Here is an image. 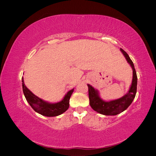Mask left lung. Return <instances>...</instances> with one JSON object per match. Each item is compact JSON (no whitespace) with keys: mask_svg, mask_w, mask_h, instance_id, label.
Segmentation results:
<instances>
[{"mask_svg":"<svg viewBox=\"0 0 156 156\" xmlns=\"http://www.w3.org/2000/svg\"><path fill=\"white\" fill-rule=\"evenodd\" d=\"M120 51L125 56L127 63L129 64L133 69V79H132V82L128 92L120 98L107 101L101 98L100 92L98 90L90 85L89 84H87L88 87L90 105L94 111L103 115L114 116L124 111L131 104L136 92L137 77H136L134 64L126 52L122 49H120Z\"/></svg>","mask_w":156,"mask_h":156,"instance_id":"left-lung-1","label":"left lung"}]
</instances>
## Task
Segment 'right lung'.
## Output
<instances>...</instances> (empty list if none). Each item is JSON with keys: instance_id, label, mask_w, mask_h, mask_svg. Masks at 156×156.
Wrapping results in <instances>:
<instances>
[{"instance_id": "add662e5", "label": "right lung", "mask_w": 156, "mask_h": 156, "mask_svg": "<svg viewBox=\"0 0 156 156\" xmlns=\"http://www.w3.org/2000/svg\"><path fill=\"white\" fill-rule=\"evenodd\" d=\"M22 87L26 100L33 109L39 114L48 117L57 116L68 110L69 106V99L74 90V88L70 90L59 102L49 103L41 100V98L34 95L29 88H27L25 84L23 77H22Z\"/></svg>"}]
</instances>
